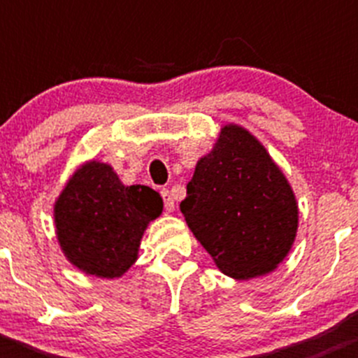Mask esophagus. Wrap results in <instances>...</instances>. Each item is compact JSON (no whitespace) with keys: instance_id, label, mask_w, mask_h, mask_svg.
I'll return each instance as SVG.
<instances>
[{"instance_id":"esophagus-1","label":"esophagus","mask_w":358,"mask_h":358,"mask_svg":"<svg viewBox=\"0 0 358 358\" xmlns=\"http://www.w3.org/2000/svg\"><path fill=\"white\" fill-rule=\"evenodd\" d=\"M161 196H162V201H164V208H166V211L171 213L173 209H175V201H173L171 192H169L168 189H162V190H161Z\"/></svg>"}]
</instances>
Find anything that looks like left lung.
<instances>
[{
  "mask_svg": "<svg viewBox=\"0 0 358 358\" xmlns=\"http://www.w3.org/2000/svg\"><path fill=\"white\" fill-rule=\"evenodd\" d=\"M180 209L218 268L241 280L272 272L298 229V206L282 171L236 124L222 128L215 149L197 162Z\"/></svg>",
  "mask_w": 358,
  "mask_h": 358,
  "instance_id": "1",
  "label": "left lung"
}]
</instances>
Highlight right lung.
Instances as JSON below:
<instances>
[{
    "instance_id": "obj_1",
    "label": "right lung",
    "mask_w": 358,
    "mask_h": 358,
    "mask_svg": "<svg viewBox=\"0 0 358 358\" xmlns=\"http://www.w3.org/2000/svg\"><path fill=\"white\" fill-rule=\"evenodd\" d=\"M161 211L156 190L124 187L110 166L92 161L69 180L57 201V237L72 265L114 279L136 262L143 230Z\"/></svg>"
}]
</instances>
